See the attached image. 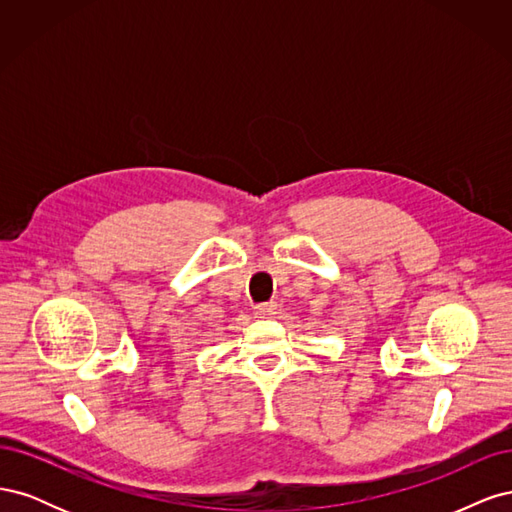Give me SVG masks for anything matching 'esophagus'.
Here are the masks:
<instances>
[{
	"label": "esophagus",
	"mask_w": 512,
	"mask_h": 512,
	"mask_svg": "<svg viewBox=\"0 0 512 512\" xmlns=\"http://www.w3.org/2000/svg\"><path fill=\"white\" fill-rule=\"evenodd\" d=\"M275 309H277V305L271 301V303H258V305L254 307V312H256V316H260V318H271V316L275 314Z\"/></svg>",
	"instance_id": "obj_1"
}]
</instances>
